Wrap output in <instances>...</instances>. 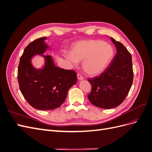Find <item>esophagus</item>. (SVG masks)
I'll return each mask as SVG.
<instances>
[{
	"label": "esophagus",
	"mask_w": 152,
	"mask_h": 152,
	"mask_svg": "<svg viewBox=\"0 0 152 152\" xmlns=\"http://www.w3.org/2000/svg\"><path fill=\"white\" fill-rule=\"evenodd\" d=\"M77 78H78V79H79V80H84V77H82L80 74H79V73H78V74H77Z\"/></svg>",
	"instance_id": "obj_1"
}]
</instances>
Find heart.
<instances>
[{
  "label": "heart",
  "instance_id": "b5f03b06",
  "mask_svg": "<svg viewBox=\"0 0 152 152\" xmlns=\"http://www.w3.org/2000/svg\"><path fill=\"white\" fill-rule=\"evenodd\" d=\"M64 56L73 66L82 62V68L89 75H97L108 67L114 56L110 44L99 40H82L73 45L72 52H64Z\"/></svg>",
  "mask_w": 152,
  "mask_h": 152
}]
</instances>
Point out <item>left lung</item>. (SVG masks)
I'll return each instance as SVG.
<instances>
[{"mask_svg":"<svg viewBox=\"0 0 152 152\" xmlns=\"http://www.w3.org/2000/svg\"><path fill=\"white\" fill-rule=\"evenodd\" d=\"M115 45L117 54L110 66L99 76L88 79L91 92L87 96L96 107L110 109L121 104L127 96L132 84V57L124 45L110 38Z\"/></svg>","mask_w":152,"mask_h":152,"instance_id":"1","label":"left lung"}]
</instances>
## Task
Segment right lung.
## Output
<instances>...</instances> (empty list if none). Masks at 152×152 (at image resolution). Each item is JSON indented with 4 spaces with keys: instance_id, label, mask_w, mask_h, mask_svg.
<instances>
[{
    "instance_id": "add662e5",
    "label": "right lung",
    "mask_w": 152,
    "mask_h": 152,
    "mask_svg": "<svg viewBox=\"0 0 152 152\" xmlns=\"http://www.w3.org/2000/svg\"><path fill=\"white\" fill-rule=\"evenodd\" d=\"M47 37H41L30 43L20 58L18 80L23 96L36 109L50 110L59 108L64 103L68 91L77 81V73L71 70L56 66L53 57L43 54L49 46ZM39 54L45 58V65L35 69L31 59Z\"/></svg>"
}]
</instances>
